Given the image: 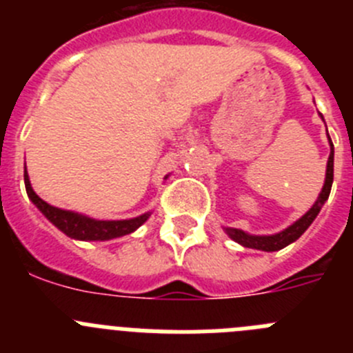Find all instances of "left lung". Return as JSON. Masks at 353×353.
Wrapping results in <instances>:
<instances>
[{
	"label": "left lung",
	"instance_id": "8db88e82",
	"mask_svg": "<svg viewBox=\"0 0 353 353\" xmlns=\"http://www.w3.org/2000/svg\"><path fill=\"white\" fill-rule=\"evenodd\" d=\"M327 136H329V134H327ZM332 180H334V145H332V141H330V155H329V161H327L325 183H323L322 192H320V196H318V199L314 201V205L310 208L307 214H304L301 219L295 221L290 228H286L285 232L276 233V235H270V236L248 235V233L242 232V230H236V228H226V233L232 236L235 242L244 245V248L260 249V251H279V249L286 248L288 244L295 242V240H297L299 236H301L302 233L311 226V223H313L314 217L318 215L320 208L323 207V203H325L327 198H329L330 187H332Z\"/></svg>",
	"mask_w": 353,
	"mask_h": 353
}]
</instances>
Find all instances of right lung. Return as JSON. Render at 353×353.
Here are the masks:
<instances>
[{"label": "right lung", "mask_w": 353, "mask_h": 353, "mask_svg": "<svg viewBox=\"0 0 353 353\" xmlns=\"http://www.w3.org/2000/svg\"><path fill=\"white\" fill-rule=\"evenodd\" d=\"M24 183H26V192L30 196V199L39 207V210L42 212L56 228H60L65 235L72 236V239L77 240H109L117 239V236H123L132 233L134 230H138L146 219H148L150 214H143L139 217H134V219L127 221H97L90 219L86 215L76 214V212L61 210V208H56L52 205L46 203L42 198L35 194V191L31 189L30 179H28V173L24 170Z\"/></svg>", "instance_id": "1"}]
</instances>
